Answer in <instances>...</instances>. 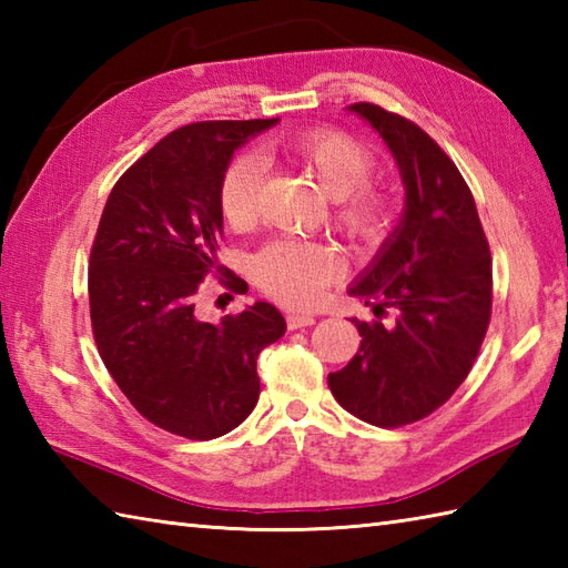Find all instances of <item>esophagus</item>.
I'll list each match as a JSON object with an SVG mask.
<instances>
[{"label":"esophagus","instance_id":"34e87169","mask_svg":"<svg viewBox=\"0 0 568 568\" xmlns=\"http://www.w3.org/2000/svg\"><path fill=\"white\" fill-rule=\"evenodd\" d=\"M285 320H287V329H303L315 324V317L305 315V312H287Z\"/></svg>","mask_w":568,"mask_h":568}]
</instances>
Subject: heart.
Returning <instances> with one entry per match:
<instances>
[{
  "mask_svg": "<svg viewBox=\"0 0 568 568\" xmlns=\"http://www.w3.org/2000/svg\"><path fill=\"white\" fill-rule=\"evenodd\" d=\"M287 163L317 178L334 200V222L361 246L378 244L390 232L397 212V195L368 178L376 155L354 136L336 129H310L273 143L271 149ZM263 168L253 155L229 161L220 180V210L224 222L246 229L256 222ZM342 261L327 246L300 239H277L253 258V277L271 297L285 305L307 307L339 277Z\"/></svg>",
  "mask_w": 568,
  "mask_h": 568,
  "instance_id": "obj_1",
  "label": "heart"
}]
</instances>
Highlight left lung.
Returning <instances> with one entry per match:
<instances>
[{
    "mask_svg": "<svg viewBox=\"0 0 568 568\" xmlns=\"http://www.w3.org/2000/svg\"><path fill=\"white\" fill-rule=\"evenodd\" d=\"M348 112L378 131L400 168L405 212L378 256L348 287L381 317L356 322L361 348L329 373L348 413L376 427H403L442 407L468 376L493 307L488 239L466 180L439 143L378 104Z\"/></svg>",
    "mask_w": 568,
    "mask_h": 568,
    "instance_id": "left-lung-1",
    "label": "left lung"
}]
</instances>
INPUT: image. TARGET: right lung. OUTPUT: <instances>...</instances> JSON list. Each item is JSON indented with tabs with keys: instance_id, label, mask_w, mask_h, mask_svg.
Segmentation results:
<instances>
[{
	"instance_id": "obj_1",
	"label": "right lung",
	"mask_w": 568,
	"mask_h": 568,
	"mask_svg": "<svg viewBox=\"0 0 568 568\" xmlns=\"http://www.w3.org/2000/svg\"><path fill=\"white\" fill-rule=\"evenodd\" d=\"M277 119L197 122L171 131L116 180L90 253V317L119 390L155 427L214 439L258 403L256 358L285 320L256 303L220 324L195 315L216 261L220 180L239 146ZM241 291L244 281L226 275Z\"/></svg>"
}]
</instances>
